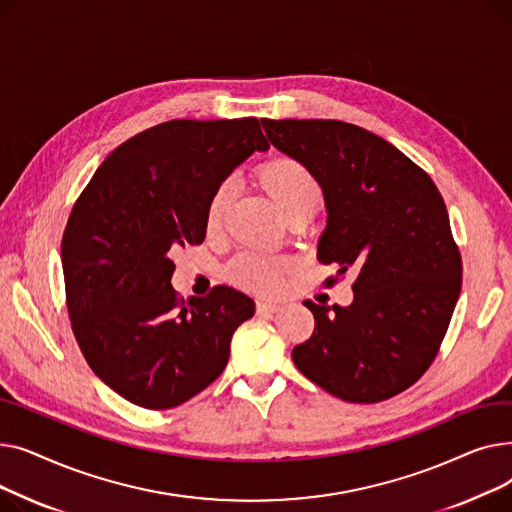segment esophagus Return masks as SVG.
<instances>
[{
    "label": "esophagus",
    "instance_id": "34e87169",
    "mask_svg": "<svg viewBox=\"0 0 512 512\" xmlns=\"http://www.w3.org/2000/svg\"><path fill=\"white\" fill-rule=\"evenodd\" d=\"M282 307L278 303H267V301H257V313L259 315H272L278 313Z\"/></svg>",
    "mask_w": 512,
    "mask_h": 512
}]
</instances>
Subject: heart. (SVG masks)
<instances>
[{
  "instance_id": "heart-1",
  "label": "heart",
  "mask_w": 512,
  "mask_h": 512,
  "mask_svg": "<svg viewBox=\"0 0 512 512\" xmlns=\"http://www.w3.org/2000/svg\"><path fill=\"white\" fill-rule=\"evenodd\" d=\"M257 180L263 191L270 195L282 218L288 222L297 215H315L324 201L319 180L313 172L294 157H274L257 170ZM234 195L232 182H222L209 197L205 224L207 230H218ZM290 272V261L280 257H267L257 253L238 255L226 267V278L253 292H274L280 288L284 276Z\"/></svg>"
}]
</instances>
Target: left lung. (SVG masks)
<instances>
[{"mask_svg":"<svg viewBox=\"0 0 512 512\" xmlns=\"http://www.w3.org/2000/svg\"><path fill=\"white\" fill-rule=\"evenodd\" d=\"M270 143L303 161L324 191L317 259L357 274L348 307L303 305L311 338L292 361L346 402H380L413 386L436 359L463 284L461 253L434 180L355 124L261 120ZM336 278H328L332 284Z\"/></svg>","mask_w":512,"mask_h":512,"instance_id":"obj_1","label":"left lung"}]
</instances>
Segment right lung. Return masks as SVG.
Returning a JSON list of instances; mask_svg holds the SVG:
<instances>
[{
    "label": "right lung",
    "mask_w": 512,
    "mask_h": 512,
    "mask_svg": "<svg viewBox=\"0 0 512 512\" xmlns=\"http://www.w3.org/2000/svg\"><path fill=\"white\" fill-rule=\"evenodd\" d=\"M267 149L257 118L170 120L114 149L76 199L62 236L72 332L132 405L164 411L205 390L253 317L255 303L228 286L180 299L172 253L201 245L211 193Z\"/></svg>",
    "instance_id": "1"
}]
</instances>
